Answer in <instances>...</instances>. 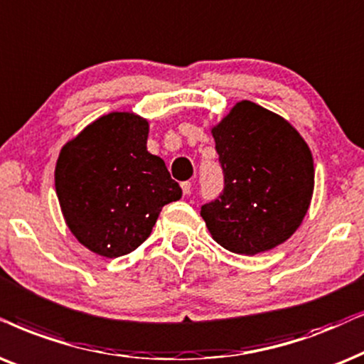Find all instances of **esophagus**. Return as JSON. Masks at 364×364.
<instances>
[{
    "label": "esophagus",
    "instance_id": "esophagus-1",
    "mask_svg": "<svg viewBox=\"0 0 364 364\" xmlns=\"http://www.w3.org/2000/svg\"><path fill=\"white\" fill-rule=\"evenodd\" d=\"M191 191H192V182H188V181L182 182V192H183V196H188V193H191Z\"/></svg>",
    "mask_w": 364,
    "mask_h": 364
}]
</instances>
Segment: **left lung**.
Instances as JSON below:
<instances>
[{"label":"left lung","mask_w":364,"mask_h":364,"mask_svg":"<svg viewBox=\"0 0 364 364\" xmlns=\"http://www.w3.org/2000/svg\"><path fill=\"white\" fill-rule=\"evenodd\" d=\"M224 188L200 207L207 229L235 254L284 242L308 212L314 187L309 147L276 113L240 102L212 129Z\"/></svg>","instance_id":"8db88e82"}]
</instances>
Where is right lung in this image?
I'll return each instance as SVG.
<instances>
[{
    "instance_id": "right-lung-1",
    "label": "right lung",
    "mask_w": 364,
    "mask_h": 364,
    "mask_svg": "<svg viewBox=\"0 0 364 364\" xmlns=\"http://www.w3.org/2000/svg\"><path fill=\"white\" fill-rule=\"evenodd\" d=\"M149 124L132 113H108L68 141L55 187L68 228L90 251L120 257L152 232L182 188L165 162L147 150Z\"/></svg>"
}]
</instances>
